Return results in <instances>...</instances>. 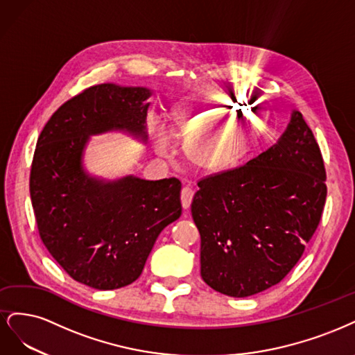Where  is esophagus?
<instances>
[{
  "label": "esophagus",
  "mask_w": 355,
  "mask_h": 355,
  "mask_svg": "<svg viewBox=\"0 0 355 355\" xmlns=\"http://www.w3.org/2000/svg\"><path fill=\"white\" fill-rule=\"evenodd\" d=\"M193 196H194V190L191 187H189V186L182 187V190H181V205H182V208H184V209L190 208Z\"/></svg>",
  "instance_id": "esophagus-1"
}]
</instances>
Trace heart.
I'll list each match as a JSON object with an SVG mask.
<instances>
[{"instance_id":"obj_1","label":"heart","mask_w":355,"mask_h":355,"mask_svg":"<svg viewBox=\"0 0 355 355\" xmlns=\"http://www.w3.org/2000/svg\"><path fill=\"white\" fill-rule=\"evenodd\" d=\"M242 105L239 101L224 100L214 103L211 106L194 112L189 118L178 116L174 121L177 135H193L208 128L214 122L220 121L232 113H242ZM252 122H225L216 130L202 134L190 144L189 153L194 162L205 168H220L233 162L242 153L248 143L250 131L254 130ZM155 146L159 155L169 156L173 153V143L164 132H157Z\"/></svg>"}]
</instances>
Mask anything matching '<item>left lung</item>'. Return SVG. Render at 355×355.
<instances>
[{
    "instance_id": "8db88e82",
    "label": "left lung",
    "mask_w": 355,
    "mask_h": 355,
    "mask_svg": "<svg viewBox=\"0 0 355 355\" xmlns=\"http://www.w3.org/2000/svg\"><path fill=\"white\" fill-rule=\"evenodd\" d=\"M326 169L298 110L279 141L252 161L202 178L191 202L200 233V276L246 298L282 282L322 218Z\"/></svg>"
}]
</instances>
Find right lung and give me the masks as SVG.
<instances>
[{
  "label": "right lung",
  "instance_id": "obj_1",
  "mask_svg": "<svg viewBox=\"0 0 355 355\" xmlns=\"http://www.w3.org/2000/svg\"><path fill=\"white\" fill-rule=\"evenodd\" d=\"M152 91L100 84L57 109L41 131L31 168V200L40 237L69 276L98 291L137 279L164 228L181 215V182L88 175L89 135L127 131L146 141Z\"/></svg>",
  "mask_w": 355,
  "mask_h": 355
}]
</instances>
